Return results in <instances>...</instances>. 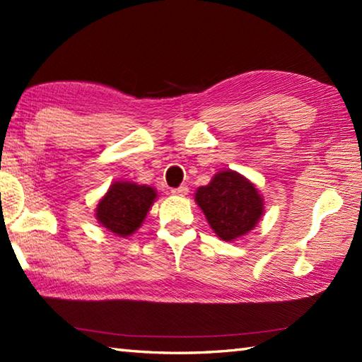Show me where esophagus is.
Here are the masks:
<instances>
[{
  "label": "esophagus",
  "mask_w": 362,
  "mask_h": 362,
  "mask_svg": "<svg viewBox=\"0 0 362 362\" xmlns=\"http://www.w3.org/2000/svg\"><path fill=\"white\" fill-rule=\"evenodd\" d=\"M170 193L175 194V196H187L188 194V187L187 185H180L179 188L170 189Z\"/></svg>",
  "instance_id": "esophagus-1"
}]
</instances>
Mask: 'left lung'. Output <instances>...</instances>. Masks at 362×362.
<instances>
[{"instance_id":"left-lung-1","label":"left lung","mask_w":362,"mask_h":362,"mask_svg":"<svg viewBox=\"0 0 362 362\" xmlns=\"http://www.w3.org/2000/svg\"><path fill=\"white\" fill-rule=\"evenodd\" d=\"M194 201L214 233L223 241L238 240L263 216V198L252 182L235 170H220L206 187L196 189Z\"/></svg>"}]
</instances>
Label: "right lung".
Listing matches in <instances>:
<instances>
[{"instance_id": "obj_1", "label": "right lung", "mask_w": 362, "mask_h": 362, "mask_svg": "<svg viewBox=\"0 0 362 362\" xmlns=\"http://www.w3.org/2000/svg\"><path fill=\"white\" fill-rule=\"evenodd\" d=\"M155 199L156 189L148 185L115 182L97 204L95 218L116 236H131L144 223Z\"/></svg>"}]
</instances>
